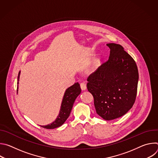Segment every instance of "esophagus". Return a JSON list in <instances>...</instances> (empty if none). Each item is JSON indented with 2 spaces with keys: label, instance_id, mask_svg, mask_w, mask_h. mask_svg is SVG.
Wrapping results in <instances>:
<instances>
[{
  "label": "esophagus",
  "instance_id": "34e87169",
  "mask_svg": "<svg viewBox=\"0 0 158 158\" xmlns=\"http://www.w3.org/2000/svg\"><path fill=\"white\" fill-rule=\"evenodd\" d=\"M80 85H81V89L82 90V91H85V90H86L87 87H86V83L85 82H81L80 84Z\"/></svg>",
  "mask_w": 158,
  "mask_h": 158
}]
</instances>
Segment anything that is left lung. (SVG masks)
<instances>
[{"instance_id":"1","label":"left lung","mask_w":158,"mask_h":158,"mask_svg":"<svg viewBox=\"0 0 158 158\" xmlns=\"http://www.w3.org/2000/svg\"><path fill=\"white\" fill-rule=\"evenodd\" d=\"M108 60L87 79L97 114L115 119L131 109L136 98L139 74L136 62L119 44L109 43Z\"/></svg>"}]
</instances>
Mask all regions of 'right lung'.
<instances>
[{
    "mask_svg": "<svg viewBox=\"0 0 158 158\" xmlns=\"http://www.w3.org/2000/svg\"><path fill=\"white\" fill-rule=\"evenodd\" d=\"M20 74V71H19L17 77V91ZM81 89L78 82H76L74 84L67 88L64 93L60 105L59 113L56 120L49 124L40 126L46 129H54L62 126L67 119L69 118L74 101L77 96L81 94Z\"/></svg>",
    "mask_w": 158,
    "mask_h": 158,
    "instance_id": "right-lung-1",
    "label": "right lung"
}]
</instances>
